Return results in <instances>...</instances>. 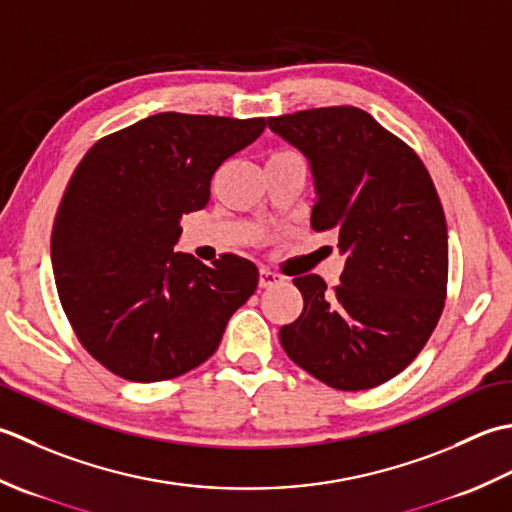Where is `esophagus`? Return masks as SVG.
Listing matches in <instances>:
<instances>
[{"label":"esophagus","instance_id":"1","mask_svg":"<svg viewBox=\"0 0 512 512\" xmlns=\"http://www.w3.org/2000/svg\"><path fill=\"white\" fill-rule=\"evenodd\" d=\"M278 283H283V278H280L278 274H274V271H269L267 267L260 269V274H258V285L260 287H274Z\"/></svg>","mask_w":512,"mask_h":512}]
</instances>
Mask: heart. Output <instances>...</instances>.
<instances>
[{
  "mask_svg": "<svg viewBox=\"0 0 512 512\" xmlns=\"http://www.w3.org/2000/svg\"><path fill=\"white\" fill-rule=\"evenodd\" d=\"M287 154H291V152H276V154H271V156H287Z\"/></svg>",
  "mask_w": 512,
  "mask_h": 512,
  "instance_id": "heart-1",
  "label": "heart"
}]
</instances>
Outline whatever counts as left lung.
Returning a JSON list of instances; mask_svg holds the SVG:
<instances>
[{
    "instance_id": "obj_1",
    "label": "left lung",
    "mask_w": 512,
    "mask_h": 512,
    "mask_svg": "<svg viewBox=\"0 0 512 512\" xmlns=\"http://www.w3.org/2000/svg\"><path fill=\"white\" fill-rule=\"evenodd\" d=\"M314 179L311 227L336 229L340 285L298 276L305 298L280 344L300 369L340 391L395 378L442 316L448 278L444 210L424 163L364 110L340 106L269 117Z\"/></svg>"
}]
</instances>
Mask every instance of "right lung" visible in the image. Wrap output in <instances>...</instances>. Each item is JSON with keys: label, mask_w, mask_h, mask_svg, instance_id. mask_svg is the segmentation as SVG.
<instances>
[{"label": "right lung", "mask_w": 512, "mask_h": 512, "mask_svg": "<svg viewBox=\"0 0 512 512\" xmlns=\"http://www.w3.org/2000/svg\"><path fill=\"white\" fill-rule=\"evenodd\" d=\"M263 130L265 119L161 112L77 165L52 227V274L79 342L119 378L192 371L256 291L252 260L225 254L207 267L174 245L181 218L210 201L214 172Z\"/></svg>", "instance_id": "add662e5"}]
</instances>
